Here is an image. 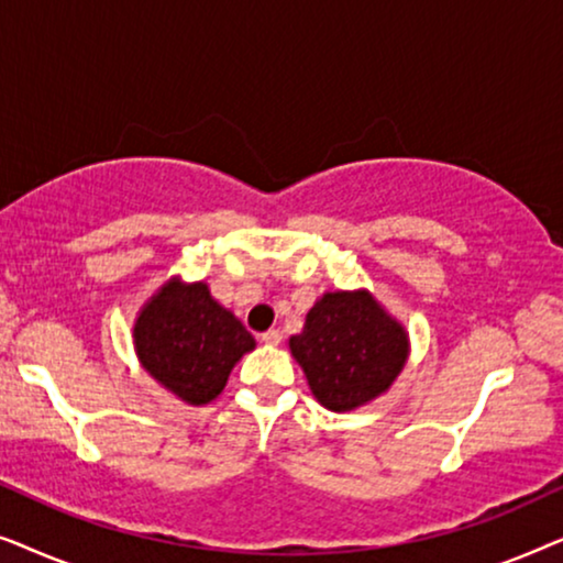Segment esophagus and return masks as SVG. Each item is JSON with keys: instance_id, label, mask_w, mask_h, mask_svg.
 <instances>
[{"instance_id": "34e87169", "label": "esophagus", "mask_w": 563, "mask_h": 563, "mask_svg": "<svg viewBox=\"0 0 563 563\" xmlns=\"http://www.w3.org/2000/svg\"><path fill=\"white\" fill-rule=\"evenodd\" d=\"M261 343L279 345L282 343V333H279V330H266V333H261Z\"/></svg>"}]
</instances>
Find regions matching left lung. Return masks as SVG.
<instances>
[{"label": "left lung", "mask_w": 563, "mask_h": 563, "mask_svg": "<svg viewBox=\"0 0 563 563\" xmlns=\"http://www.w3.org/2000/svg\"><path fill=\"white\" fill-rule=\"evenodd\" d=\"M289 349L318 402L345 412L389 389L405 366L407 335L368 291H335L307 312Z\"/></svg>", "instance_id": "1"}]
</instances>
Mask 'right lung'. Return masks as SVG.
I'll use <instances>...</instances> for the list:
<instances>
[{"label":"right lung","instance_id":"add662e5","mask_svg":"<svg viewBox=\"0 0 563 563\" xmlns=\"http://www.w3.org/2000/svg\"><path fill=\"white\" fill-rule=\"evenodd\" d=\"M133 338L151 376L191 405L218 397L235 361L256 345L202 282L189 287L168 282L145 305Z\"/></svg>","mask_w":563,"mask_h":563}]
</instances>
